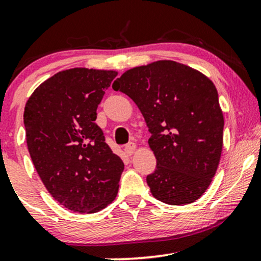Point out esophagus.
Returning a JSON list of instances; mask_svg holds the SVG:
<instances>
[{"mask_svg": "<svg viewBox=\"0 0 261 261\" xmlns=\"http://www.w3.org/2000/svg\"><path fill=\"white\" fill-rule=\"evenodd\" d=\"M135 149H136V145H135L134 142H128L127 145L125 146V152H126L128 155L133 154L135 152Z\"/></svg>", "mask_w": 261, "mask_h": 261, "instance_id": "esophagus-1", "label": "esophagus"}]
</instances>
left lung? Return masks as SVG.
Returning a JSON list of instances; mask_svg holds the SVG:
<instances>
[{"label":"left lung","mask_w":261,"mask_h":261,"mask_svg":"<svg viewBox=\"0 0 261 261\" xmlns=\"http://www.w3.org/2000/svg\"><path fill=\"white\" fill-rule=\"evenodd\" d=\"M133 99L145 118L157 160L146 180L168 205H187L211 184L220 163L223 114L216 87L205 74L163 60L131 68L113 83Z\"/></svg>","instance_id":"obj_1"}]
</instances>
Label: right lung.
Returning <instances> with one entry per match:
<instances>
[{
	"label": "right lung",
	"mask_w": 261,
	"mask_h": 261,
	"mask_svg": "<svg viewBox=\"0 0 261 261\" xmlns=\"http://www.w3.org/2000/svg\"><path fill=\"white\" fill-rule=\"evenodd\" d=\"M115 71L71 68L35 89L24 108L27 145L41 181L66 208L100 211L115 199L124 163L95 124Z\"/></svg>",
	"instance_id": "right-lung-1"
}]
</instances>
